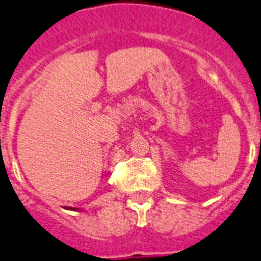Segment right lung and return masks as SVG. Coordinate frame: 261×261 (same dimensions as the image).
I'll return each instance as SVG.
<instances>
[{"instance_id":"add662e5","label":"right lung","mask_w":261,"mask_h":261,"mask_svg":"<svg viewBox=\"0 0 261 261\" xmlns=\"http://www.w3.org/2000/svg\"><path fill=\"white\" fill-rule=\"evenodd\" d=\"M69 209H72V207H69Z\"/></svg>"}]
</instances>
